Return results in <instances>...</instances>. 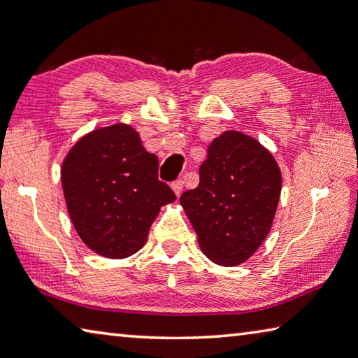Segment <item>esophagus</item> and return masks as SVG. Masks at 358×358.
<instances>
[{
    "label": "esophagus",
    "mask_w": 358,
    "mask_h": 358,
    "mask_svg": "<svg viewBox=\"0 0 358 358\" xmlns=\"http://www.w3.org/2000/svg\"><path fill=\"white\" fill-rule=\"evenodd\" d=\"M172 189L175 191V194L180 196L181 191H183V180H175L172 183Z\"/></svg>",
    "instance_id": "esophagus-1"
}]
</instances>
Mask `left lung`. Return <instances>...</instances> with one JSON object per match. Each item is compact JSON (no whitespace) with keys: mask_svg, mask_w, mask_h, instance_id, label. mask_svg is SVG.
<instances>
[{"mask_svg":"<svg viewBox=\"0 0 358 358\" xmlns=\"http://www.w3.org/2000/svg\"><path fill=\"white\" fill-rule=\"evenodd\" d=\"M282 175L271 152L248 135L228 130L208 146L199 186L180 197L202 252L221 266L248 259L274 220Z\"/></svg>","mask_w":358,"mask_h":358,"instance_id":"8db88e82","label":"left lung"}]
</instances>
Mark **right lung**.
<instances>
[{
	"instance_id": "add662e5",
	"label": "right lung",
	"mask_w": 358,
	"mask_h": 358,
	"mask_svg": "<svg viewBox=\"0 0 358 358\" xmlns=\"http://www.w3.org/2000/svg\"><path fill=\"white\" fill-rule=\"evenodd\" d=\"M157 170L156 155L127 124L94 130L73 146L62 186L73 226L90 250L127 258L145 245L159 210L177 199Z\"/></svg>"
}]
</instances>
